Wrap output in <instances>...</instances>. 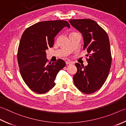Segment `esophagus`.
<instances>
[{"instance_id":"34e87169","label":"esophagus","mask_w":126,"mask_h":126,"mask_svg":"<svg viewBox=\"0 0 126 126\" xmlns=\"http://www.w3.org/2000/svg\"><path fill=\"white\" fill-rule=\"evenodd\" d=\"M72 62H71V61H66V65H71V64H72Z\"/></svg>"}]
</instances>
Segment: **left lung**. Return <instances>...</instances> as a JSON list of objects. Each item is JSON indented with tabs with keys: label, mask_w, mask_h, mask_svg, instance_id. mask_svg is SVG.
I'll return each mask as SVG.
<instances>
[{
	"label": "left lung",
	"mask_w": 126,
	"mask_h": 126,
	"mask_svg": "<svg viewBox=\"0 0 126 126\" xmlns=\"http://www.w3.org/2000/svg\"><path fill=\"white\" fill-rule=\"evenodd\" d=\"M69 22L82 34L83 50L89 55L87 66L75 63L77 71L73 76V82L81 92L92 94L103 86L110 72L112 57L108 35L91 19H70Z\"/></svg>",
	"instance_id": "obj_1"
}]
</instances>
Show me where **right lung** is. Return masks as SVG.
<instances>
[{
	"mask_svg": "<svg viewBox=\"0 0 126 126\" xmlns=\"http://www.w3.org/2000/svg\"><path fill=\"white\" fill-rule=\"evenodd\" d=\"M67 21H42L28 27L23 33L17 51V61L23 80L32 91L44 94L55 86L54 80L66 63L59 59L48 63L46 50L53 47L54 38Z\"/></svg>",
	"mask_w": 126,
	"mask_h": 126,
	"instance_id": "add662e5",
	"label": "right lung"
}]
</instances>
